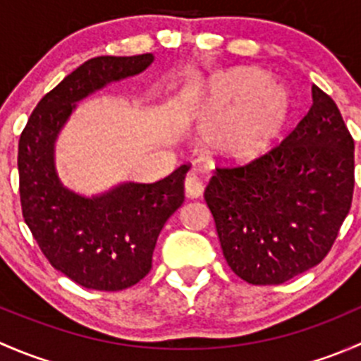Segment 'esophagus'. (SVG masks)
Segmentation results:
<instances>
[{"label": "esophagus", "instance_id": "obj_1", "mask_svg": "<svg viewBox=\"0 0 361 361\" xmlns=\"http://www.w3.org/2000/svg\"><path fill=\"white\" fill-rule=\"evenodd\" d=\"M202 192H204L202 181L199 180L195 174H188L187 180H185V194H187V197L197 199V197H201Z\"/></svg>", "mask_w": 361, "mask_h": 361}]
</instances>
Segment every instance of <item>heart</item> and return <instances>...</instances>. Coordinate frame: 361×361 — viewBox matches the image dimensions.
Instances as JSON below:
<instances>
[{"mask_svg": "<svg viewBox=\"0 0 361 361\" xmlns=\"http://www.w3.org/2000/svg\"><path fill=\"white\" fill-rule=\"evenodd\" d=\"M292 104L281 80L260 69H228L207 85L204 137L227 157L251 159L278 140Z\"/></svg>", "mask_w": 361, "mask_h": 361, "instance_id": "heart-1", "label": "heart"}]
</instances>
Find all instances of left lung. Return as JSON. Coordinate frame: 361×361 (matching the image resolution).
<instances>
[{
	"instance_id": "8db88e82",
	"label": "left lung",
	"mask_w": 361,
	"mask_h": 361,
	"mask_svg": "<svg viewBox=\"0 0 361 361\" xmlns=\"http://www.w3.org/2000/svg\"><path fill=\"white\" fill-rule=\"evenodd\" d=\"M355 190V141L329 94L281 141L241 166H216L204 192L228 267L281 285L329 255Z\"/></svg>"
}]
</instances>
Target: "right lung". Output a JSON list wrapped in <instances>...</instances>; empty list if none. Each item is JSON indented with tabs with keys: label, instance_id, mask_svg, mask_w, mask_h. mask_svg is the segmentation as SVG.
<instances>
[{
	"label": "right lung",
	"instance_id": "obj_1",
	"mask_svg": "<svg viewBox=\"0 0 361 361\" xmlns=\"http://www.w3.org/2000/svg\"><path fill=\"white\" fill-rule=\"evenodd\" d=\"M152 63V54L89 59L42 97L20 134L24 221L52 267L83 288L118 292L141 281L164 224L185 201L188 164L155 183H122L96 197L64 188L54 166V143L76 103Z\"/></svg>",
	"mask_w": 361,
	"mask_h": 361
}]
</instances>
